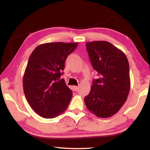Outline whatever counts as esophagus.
Returning <instances> with one entry per match:
<instances>
[{
    "label": "esophagus",
    "instance_id": "obj_1",
    "mask_svg": "<svg viewBox=\"0 0 150 150\" xmlns=\"http://www.w3.org/2000/svg\"><path fill=\"white\" fill-rule=\"evenodd\" d=\"M78 88H79L78 86H74V87H73V88H74L75 91H77L78 89Z\"/></svg>",
    "mask_w": 150,
    "mask_h": 150
}]
</instances>
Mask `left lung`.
<instances>
[{
    "mask_svg": "<svg viewBox=\"0 0 150 150\" xmlns=\"http://www.w3.org/2000/svg\"><path fill=\"white\" fill-rule=\"evenodd\" d=\"M93 68L100 75L85 97L88 110L99 118H108L125 103L130 88L128 61L124 53L106 41L86 43Z\"/></svg>",
    "mask_w": 150,
    "mask_h": 150,
    "instance_id": "obj_1",
    "label": "left lung"
}]
</instances>
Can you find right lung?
I'll return each instance as SVG.
<instances>
[{"instance_id":"right-lung-1","label":"right lung","mask_w":150,"mask_h":150,"mask_svg":"<svg viewBox=\"0 0 150 150\" xmlns=\"http://www.w3.org/2000/svg\"><path fill=\"white\" fill-rule=\"evenodd\" d=\"M78 42L45 43L35 48L23 76V89L29 105L43 118H53L66 110L72 91L61 79L65 62Z\"/></svg>"}]
</instances>
